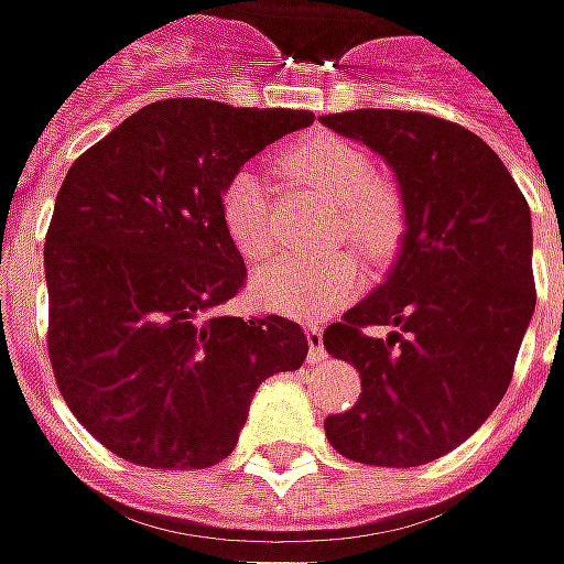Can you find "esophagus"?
<instances>
[{"label": "esophagus", "mask_w": 564, "mask_h": 564, "mask_svg": "<svg viewBox=\"0 0 564 564\" xmlns=\"http://www.w3.org/2000/svg\"><path fill=\"white\" fill-rule=\"evenodd\" d=\"M325 330L318 325H306V340H308V359H322L325 356V340H322Z\"/></svg>", "instance_id": "34e87169"}]
</instances>
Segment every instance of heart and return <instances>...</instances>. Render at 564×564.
Here are the masks:
<instances>
[{"label":"heart","mask_w":564,"mask_h":564,"mask_svg":"<svg viewBox=\"0 0 564 564\" xmlns=\"http://www.w3.org/2000/svg\"><path fill=\"white\" fill-rule=\"evenodd\" d=\"M278 170L300 188L334 205L328 242H354L369 258L391 256L404 236V198L398 185L376 176L362 148L337 135H308L286 144ZM220 220L236 249L249 261H264L278 249L274 214L264 185L242 170L220 192ZM359 286V261L350 252L322 258H281L256 274V296L268 308L296 318H318L344 306Z\"/></svg>","instance_id":"1"}]
</instances>
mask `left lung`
Segmentation results:
<instances>
[{"instance_id":"8db88e82","label":"left lung","mask_w":564,"mask_h":564,"mask_svg":"<svg viewBox=\"0 0 564 564\" xmlns=\"http://www.w3.org/2000/svg\"><path fill=\"white\" fill-rule=\"evenodd\" d=\"M398 173L404 252L372 296L325 328L362 394L325 420L356 464L420 467L454 452L505 398L536 306L524 192L470 129L413 110L322 116ZM394 324L388 338L372 327Z\"/></svg>"}]
</instances>
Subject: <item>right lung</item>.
Segmentation results:
<instances>
[{
	"label": "right lung",
	"instance_id": "1",
	"mask_svg": "<svg viewBox=\"0 0 564 564\" xmlns=\"http://www.w3.org/2000/svg\"><path fill=\"white\" fill-rule=\"evenodd\" d=\"M312 119L173 97L72 163L43 246L46 350L68 410L122 460L214 467L236 448L258 384L303 366L296 322L224 312L249 274L220 192Z\"/></svg>",
	"mask_w": 564,
	"mask_h": 564
}]
</instances>
